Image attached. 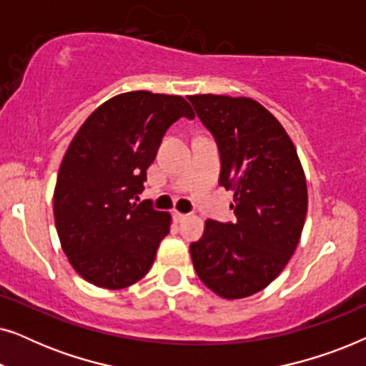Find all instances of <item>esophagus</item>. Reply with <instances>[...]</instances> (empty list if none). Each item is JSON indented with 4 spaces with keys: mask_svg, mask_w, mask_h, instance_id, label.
<instances>
[{
    "mask_svg": "<svg viewBox=\"0 0 366 366\" xmlns=\"http://www.w3.org/2000/svg\"><path fill=\"white\" fill-rule=\"evenodd\" d=\"M188 214H184V213H179V212H173V218H174V222H183L184 218H187Z\"/></svg>",
    "mask_w": 366,
    "mask_h": 366,
    "instance_id": "1",
    "label": "esophagus"
}]
</instances>
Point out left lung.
Segmentation results:
<instances>
[{
	"label": "left lung",
	"mask_w": 366,
	"mask_h": 366,
	"mask_svg": "<svg viewBox=\"0 0 366 366\" xmlns=\"http://www.w3.org/2000/svg\"><path fill=\"white\" fill-rule=\"evenodd\" d=\"M222 157L219 184L233 192L237 223L207 219L192 243L193 267L218 297L267 288L292 258L308 209L307 178L282 123L252 98L188 97Z\"/></svg>",
	"instance_id": "left-lung-1"
}]
</instances>
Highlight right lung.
I'll return each mask as SVG.
<instances>
[{
    "label": "right lung",
    "instance_id": "1",
    "mask_svg": "<svg viewBox=\"0 0 366 366\" xmlns=\"http://www.w3.org/2000/svg\"><path fill=\"white\" fill-rule=\"evenodd\" d=\"M193 119L177 94L128 92L109 98L81 124L59 167L53 194L61 248L79 277L122 290L149 272L172 214L137 204L167 129Z\"/></svg>",
    "mask_w": 366,
    "mask_h": 366
}]
</instances>
